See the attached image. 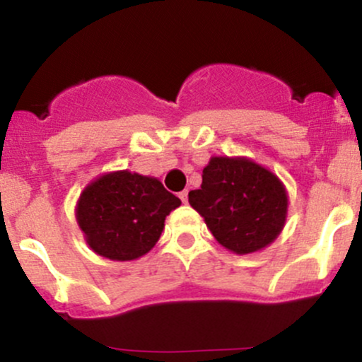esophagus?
Wrapping results in <instances>:
<instances>
[{"label": "esophagus", "instance_id": "1", "mask_svg": "<svg viewBox=\"0 0 362 362\" xmlns=\"http://www.w3.org/2000/svg\"><path fill=\"white\" fill-rule=\"evenodd\" d=\"M178 197H180V199H182V203H187V201H189V191H187V189L178 194Z\"/></svg>", "mask_w": 362, "mask_h": 362}]
</instances>
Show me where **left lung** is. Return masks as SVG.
Listing matches in <instances>:
<instances>
[{"mask_svg":"<svg viewBox=\"0 0 362 362\" xmlns=\"http://www.w3.org/2000/svg\"><path fill=\"white\" fill-rule=\"evenodd\" d=\"M189 203L216 241L238 255L269 246L283 230L288 192L283 182L248 158H211Z\"/></svg>","mask_w":362,"mask_h":362,"instance_id":"obj_1","label":"left lung"}]
</instances>
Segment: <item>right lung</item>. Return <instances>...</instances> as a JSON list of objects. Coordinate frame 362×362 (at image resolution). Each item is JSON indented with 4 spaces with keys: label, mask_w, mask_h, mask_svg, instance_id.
<instances>
[{
    "label": "right lung",
    "mask_w": 362,
    "mask_h": 362,
    "mask_svg": "<svg viewBox=\"0 0 362 362\" xmlns=\"http://www.w3.org/2000/svg\"><path fill=\"white\" fill-rule=\"evenodd\" d=\"M182 201L158 178L111 171L81 192L76 220L91 250L109 260H136L154 248L165 218Z\"/></svg>",
    "instance_id": "obj_1"
}]
</instances>
